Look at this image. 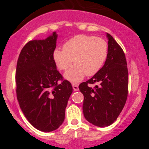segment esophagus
<instances>
[{"label":"esophagus","mask_w":149,"mask_h":149,"mask_svg":"<svg viewBox=\"0 0 149 149\" xmlns=\"http://www.w3.org/2000/svg\"><path fill=\"white\" fill-rule=\"evenodd\" d=\"M73 90H74V91H79V86H78V85L77 84H73Z\"/></svg>","instance_id":"1"}]
</instances>
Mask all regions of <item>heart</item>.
<instances>
[{
	"mask_svg": "<svg viewBox=\"0 0 149 149\" xmlns=\"http://www.w3.org/2000/svg\"><path fill=\"white\" fill-rule=\"evenodd\" d=\"M108 55V45L104 40L94 36L79 34L72 37L64 44L63 49H56L53 59L61 70H67L65 77L76 83L84 76H92L100 71Z\"/></svg>",
	"mask_w": 149,
	"mask_h": 149,
	"instance_id": "heart-1",
	"label": "heart"
}]
</instances>
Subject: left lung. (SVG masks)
I'll list each match as a JSON object with an SVG mask.
<instances>
[{
  "label": "left lung",
  "instance_id": "left-lung-1",
  "mask_svg": "<svg viewBox=\"0 0 149 149\" xmlns=\"http://www.w3.org/2000/svg\"><path fill=\"white\" fill-rule=\"evenodd\" d=\"M108 55L104 65L79 88L83 94V112L87 121L98 127L110 125L123 110L128 93V70L125 55L109 34ZM98 83L93 88L89 84Z\"/></svg>",
  "mask_w": 149,
  "mask_h": 149
}]
</instances>
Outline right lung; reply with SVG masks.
Listing matches in <instances>:
<instances>
[{"mask_svg": "<svg viewBox=\"0 0 149 149\" xmlns=\"http://www.w3.org/2000/svg\"><path fill=\"white\" fill-rule=\"evenodd\" d=\"M57 37L53 32L46 40L28 42L16 65L19 106L31 125L43 132H51L62 125L73 92L71 84L64 80L53 59Z\"/></svg>", "mask_w": 149, "mask_h": 149, "instance_id": "right-lung-1", "label": "right lung"}]
</instances>
